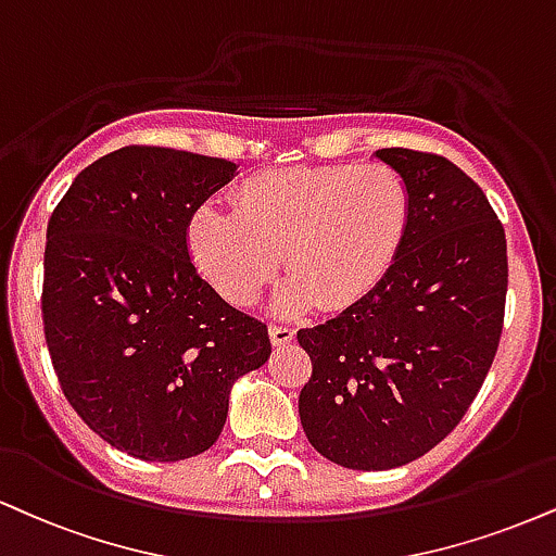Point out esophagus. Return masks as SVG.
Here are the masks:
<instances>
[{
	"instance_id": "esophagus-1",
	"label": "esophagus",
	"mask_w": 556,
	"mask_h": 556,
	"mask_svg": "<svg viewBox=\"0 0 556 556\" xmlns=\"http://www.w3.org/2000/svg\"><path fill=\"white\" fill-rule=\"evenodd\" d=\"M269 339L274 346H287L295 342V331L287 329V326H269Z\"/></svg>"
}]
</instances>
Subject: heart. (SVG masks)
I'll list each match as a JSON object with an SVG mask.
<instances>
[{"label":"heart","instance_id":"1","mask_svg":"<svg viewBox=\"0 0 556 556\" xmlns=\"http://www.w3.org/2000/svg\"><path fill=\"white\" fill-rule=\"evenodd\" d=\"M232 204L193 210L189 253L232 305H251L285 256L292 277L274 295L277 316L357 305L393 269L412 223L404 178L380 163L264 170L238 186Z\"/></svg>","mask_w":556,"mask_h":556}]
</instances>
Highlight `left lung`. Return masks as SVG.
I'll return each mask as SVG.
<instances>
[{"label": "left lung", "mask_w": 556, "mask_h": 556, "mask_svg": "<svg viewBox=\"0 0 556 556\" xmlns=\"http://www.w3.org/2000/svg\"><path fill=\"white\" fill-rule=\"evenodd\" d=\"M372 157L412 197L396 264L357 305L298 331L313 359L300 422L320 456L354 471L417 460L460 422L497 352L507 292L505 230L484 191L445 157Z\"/></svg>", "instance_id": "1"}]
</instances>
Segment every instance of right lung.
I'll use <instances>...</instances> for the list:
<instances>
[{
  "mask_svg": "<svg viewBox=\"0 0 556 556\" xmlns=\"http://www.w3.org/2000/svg\"><path fill=\"white\" fill-rule=\"evenodd\" d=\"M230 160L124 147L72 180L46 230L43 329L64 396L105 443L184 460L217 443L238 378L269 359L266 324L193 266L186 225Z\"/></svg>",
  "mask_w": 556,
  "mask_h": 556,
  "instance_id": "obj_1",
  "label": "right lung"
}]
</instances>
